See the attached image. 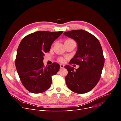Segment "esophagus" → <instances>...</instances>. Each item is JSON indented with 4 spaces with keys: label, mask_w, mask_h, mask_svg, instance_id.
Instances as JSON below:
<instances>
[{
    "label": "esophagus",
    "mask_w": 121,
    "mask_h": 121,
    "mask_svg": "<svg viewBox=\"0 0 121 121\" xmlns=\"http://www.w3.org/2000/svg\"><path fill=\"white\" fill-rule=\"evenodd\" d=\"M64 67H65V65H63V64H60V67L61 68H64Z\"/></svg>",
    "instance_id": "obj_1"
}]
</instances>
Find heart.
<instances>
[{
	"label": "heart",
	"mask_w": 121,
	"mask_h": 121,
	"mask_svg": "<svg viewBox=\"0 0 121 121\" xmlns=\"http://www.w3.org/2000/svg\"><path fill=\"white\" fill-rule=\"evenodd\" d=\"M75 42L74 40H73L72 39H68L67 40H65V42ZM68 58L67 57H59L58 58V61L60 62L61 63H65V61H66V60Z\"/></svg>",
	"instance_id": "1"
}]
</instances>
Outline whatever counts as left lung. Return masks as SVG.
I'll list each match as a JSON object with an SVG mask.
<instances>
[{
    "label": "left lung",
    "mask_w": 121,
    "mask_h": 121,
    "mask_svg": "<svg viewBox=\"0 0 121 121\" xmlns=\"http://www.w3.org/2000/svg\"><path fill=\"white\" fill-rule=\"evenodd\" d=\"M64 34L74 39L78 45L75 56L69 64L79 65L76 69L69 65L65 66L68 72L65 78L67 85L75 93H87L96 85L104 65L100 43L96 37L83 30H72Z\"/></svg>",
    "instance_id": "obj_1"
}]
</instances>
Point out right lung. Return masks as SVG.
<instances>
[{
    "mask_svg": "<svg viewBox=\"0 0 121 121\" xmlns=\"http://www.w3.org/2000/svg\"><path fill=\"white\" fill-rule=\"evenodd\" d=\"M63 31H37L27 35L18 47L15 64L23 86L29 92L41 93L48 89L52 76L56 75L60 65L53 63L45 67L43 56L48 52L53 41Z\"/></svg>",
    "mask_w": 121,
    "mask_h": 121,
    "instance_id": "add662e5",
    "label": "right lung"
}]
</instances>
